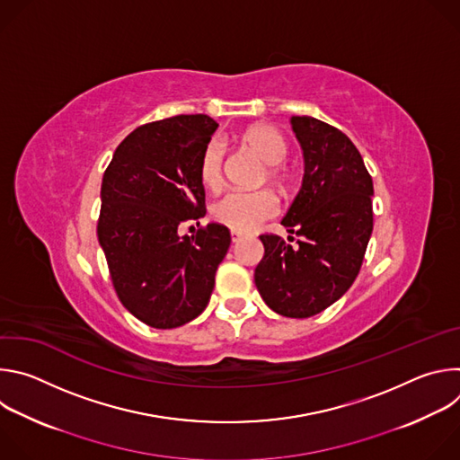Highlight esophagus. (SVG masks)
Segmentation results:
<instances>
[{"mask_svg": "<svg viewBox=\"0 0 460 460\" xmlns=\"http://www.w3.org/2000/svg\"><path fill=\"white\" fill-rule=\"evenodd\" d=\"M242 240V233H238V231H231V242L233 243H236V242H240Z\"/></svg>", "mask_w": 460, "mask_h": 460, "instance_id": "obj_1", "label": "esophagus"}]
</instances>
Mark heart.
<instances>
[{"mask_svg": "<svg viewBox=\"0 0 460 460\" xmlns=\"http://www.w3.org/2000/svg\"><path fill=\"white\" fill-rule=\"evenodd\" d=\"M243 144L252 149L261 162L268 167L266 174L271 181L282 185L284 176L279 167L288 156V144L279 128L268 123H260L249 127L243 137ZM200 180L211 190H217L224 180V146L220 140H211L199 165ZM279 213V200L275 194L260 189V190H229L211 208L213 218L229 227L231 231L249 233L258 229L261 224L271 220Z\"/></svg>", "mask_w": 460, "mask_h": 460, "instance_id": "heart-1", "label": "heart"}]
</instances>
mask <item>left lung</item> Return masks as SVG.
Instances as JSON below:
<instances>
[{"instance_id":"1","label":"left lung","mask_w":460,"mask_h":460,"mask_svg":"<svg viewBox=\"0 0 460 460\" xmlns=\"http://www.w3.org/2000/svg\"><path fill=\"white\" fill-rule=\"evenodd\" d=\"M291 127L304 153V178L282 226L300 240L293 247L261 234L264 258L254 284L275 313L307 318L337 302L360 271L373 231V180L337 127L311 116H293Z\"/></svg>"}]
</instances>
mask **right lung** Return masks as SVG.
Returning a JSON list of instances; mask_svg holds the SVG:
<instances>
[{"instance_id": "add662e5", "label": "right lung", "mask_w": 460, "mask_h": 460, "mask_svg": "<svg viewBox=\"0 0 460 460\" xmlns=\"http://www.w3.org/2000/svg\"><path fill=\"white\" fill-rule=\"evenodd\" d=\"M218 123L180 114L135 128L114 151L102 180L98 240L119 302L144 323L172 330L209 304L231 234L208 224L199 165Z\"/></svg>"}]
</instances>
